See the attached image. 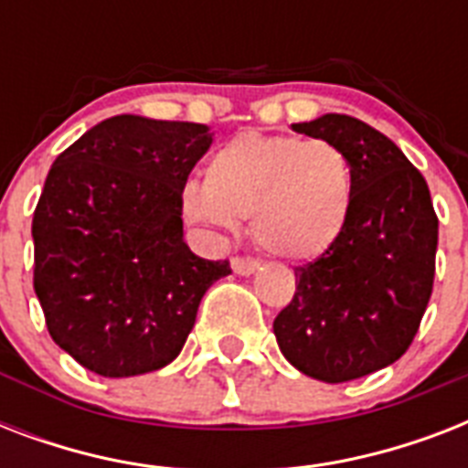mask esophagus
Segmentation results:
<instances>
[{
    "label": "esophagus",
    "instance_id": "esophagus-1",
    "mask_svg": "<svg viewBox=\"0 0 468 468\" xmlns=\"http://www.w3.org/2000/svg\"><path fill=\"white\" fill-rule=\"evenodd\" d=\"M235 274H240V277H250V274H255L260 270V262L252 260V257H235L233 262H230Z\"/></svg>",
    "mask_w": 468,
    "mask_h": 468
}]
</instances>
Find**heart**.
<instances>
[{
	"instance_id": "1",
	"label": "heart",
	"mask_w": 468,
	"mask_h": 468,
	"mask_svg": "<svg viewBox=\"0 0 468 468\" xmlns=\"http://www.w3.org/2000/svg\"><path fill=\"white\" fill-rule=\"evenodd\" d=\"M356 175L347 153L301 135L245 133L208 157L204 184L182 189L184 218L230 233L250 218L270 255L306 262L340 240L355 208Z\"/></svg>"
}]
</instances>
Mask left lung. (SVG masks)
<instances>
[{
	"label": "left lung",
	"instance_id": "1",
	"mask_svg": "<svg viewBox=\"0 0 468 468\" xmlns=\"http://www.w3.org/2000/svg\"><path fill=\"white\" fill-rule=\"evenodd\" d=\"M355 165V208L274 318L279 349L306 377L342 384L393 364L420 327L435 279L437 216L428 182L377 128L345 113L293 123Z\"/></svg>",
	"mask_w": 468,
	"mask_h": 468
}]
</instances>
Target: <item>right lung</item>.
<instances>
[{
    "mask_svg": "<svg viewBox=\"0 0 468 468\" xmlns=\"http://www.w3.org/2000/svg\"><path fill=\"white\" fill-rule=\"evenodd\" d=\"M213 133L121 113L69 145L33 213V289L50 337L99 377L167 367L198 303L230 274L184 242L182 189Z\"/></svg>",
    "mask_w": 468,
    "mask_h": 468,
    "instance_id": "add662e5",
    "label": "right lung"
}]
</instances>
